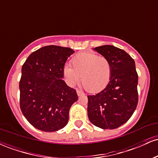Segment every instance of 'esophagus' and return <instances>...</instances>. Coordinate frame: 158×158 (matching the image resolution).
<instances>
[{
    "instance_id": "obj_1",
    "label": "esophagus",
    "mask_w": 158,
    "mask_h": 158,
    "mask_svg": "<svg viewBox=\"0 0 158 158\" xmlns=\"http://www.w3.org/2000/svg\"><path fill=\"white\" fill-rule=\"evenodd\" d=\"M77 95L79 96V97H80V96L83 95V94H84V93H82V92L80 91V90H77Z\"/></svg>"
}]
</instances>
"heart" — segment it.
I'll use <instances>...</instances> for the list:
<instances>
[{
	"instance_id": "heart-1",
	"label": "heart",
	"mask_w": 158,
	"mask_h": 158,
	"mask_svg": "<svg viewBox=\"0 0 158 158\" xmlns=\"http://www.w3.org/2000/svg\"><path fill=\"white\" fill-rule=\"evenodd\" d=\"M71 67L66 65L64 77L71 86L81 77V84L88 91L97 93L108 85L112 75V65L109 59L93 52H81L70 61Z\"/></svg>"
}]
</instances>
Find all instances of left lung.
I'll return each instance as SVG.
<instances>
[{
    "instance_id": "left-lung-1",
    "label": "left lung",
    "mask_w": 158,
    "mask_h": 158,
    "mask_svg": "<svg viewBox=\"0 0 158 158\" xmlns=\"http://www.w3.org/2000/svg\"><path fill=\"white\" fill-rule=\"evenodd\" d=\"M94 50L109 59L112 75L104 90L88 96V118L99 128L114 129L131 118L138 103L135 62L126 51L112 45Z\"/></svg>"
}]
</instances>
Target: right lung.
I'll use <instances>...</instances> for the list:
<instances>
[{
    "label": "right lung",
    "mask_w": 158,
    "mask_h": 158,
    "mask_svg": "<svg viewBox=\"0 0 158 158\" xmlns=\"http://www.w3.org/2000/svg\"><path fill=\"white\" fill-rule=\"evenodd\" d=\"M74 51L50 45L32 52L21 68L20 108L37 129L52 132L68 124L69 110L78 96L63 80L67 59Z\"/></svg>",
    "instance_id": "obj_1"
}]
</instances>
